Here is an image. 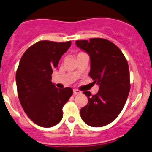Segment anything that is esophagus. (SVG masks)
<instances>
[{
    "label": "esophagus",
    "instance_id": "obj_1",
    "mask_svg": "<svg viewBox=\"0 0 152 152\" xmlns=\"http://www.w3.org/2000/svg\"><path fill=\"white\" fill-rule=\"evenodd\" d=\"M73 93H74L75 94H81L82 92L79 90H78V89H73Z\"/></svg>",
    "mask_w": 152,
    "mask_h": 152
}]
</instances>
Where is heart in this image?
Here are the masks:
<instances>
[{
	"mask_svg": "<svg viewBox=\"0 0 152 152\" xmlns=\"http://www.w3.org/2000/svg\"><path fill=\"white\" fill-rule=\"evenodd\" d=\"M82 54H84V53H83V52H79V54H78V55H82ZM77 55V56H78Z\"/></svg>",
	"mask_w": 152,
	"mask_h": 152,
	"instance_id": "obj_1",
	"label": "heart"
}]
</instances>
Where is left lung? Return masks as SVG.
<instances>
[{"label":"left lung","instance_id":"obj_1","mask_svg":"<svg viewBox=\"0 0 152 152\" xmlns=\"http://www.w3.org/2000/svg\"><path fill=\"white\" fill-rule=\"evenodd\" d=\"M76 46L90 56L89 76L99 91L91 95L84 91L88 104L80 110L84 122L91 127L107 125L122 110L130 92V73L125 57L117 46L102 38L77 40Z\"/></svg>","mask_w":152,"mask_h":152}]
</instances>
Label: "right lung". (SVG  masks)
<instances>
[{
    "label": "right lung",
    "mask_w": 152,
    "mask_h": 152,
    "mask_svg": "<svg viewBox=\"0 0 152 152\" xmlns=\"http://www.w3.org/2000/svg\"><path fill=\"white\" fill-rule=\"evenodd\" d=\"M70 46V41H39L25 51L18 64L15 75L18 99L27 115L40 127L58 124L62 108L73 94L71 88H57L52 83L53 69Z\"/></svg>",
    "instance_id": "obj_1"
}]
</instances>
